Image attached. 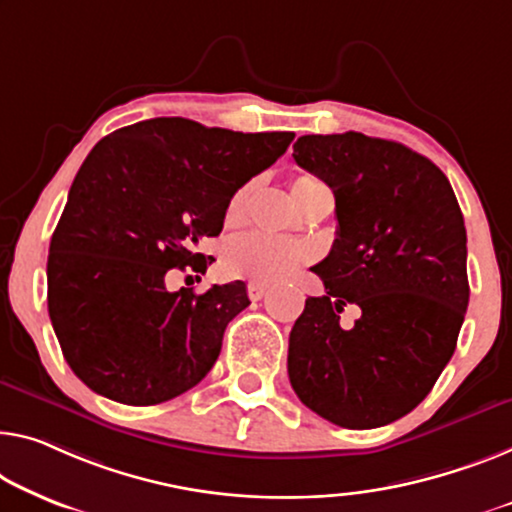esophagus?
I'll return each instance as SVG.
<instances>
[{
	"mask_svg": "<svg viewBox=\"0 0 512 512\" xmlns=\"http://www.w3.org/2000/svg\"><path fill=\"white\" fill-rule=\"evenodd\" d=\"M266 292H269V287L262 285V282H250V285H248V296L253 301H262Z\"/></svg>",
	"mask_w": 512,
	"mask_h": 512,
	"instance_id": "esophagus-1",
	"label": "esophagus"
}]
</instances>
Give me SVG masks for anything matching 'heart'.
I'll return each instance as SVG.
<instances>
[{
    "label": "heart",
    "instance_id": "b5f03b06",
    "mask_svg": "<svg viewBox=\"0 0 512 512\" xmlns=\"http://www.w3.org/2000/svg\"><path fill=\"white\" fill-rule=\"evenodd\" d=\"M310 181L308 177H299L292 181V188L301 186V183ZM250 195V186H243L232 195L230 204H227L225 220L227 223H236L241 218L243 209H246ZM310 259V248L303 243L280 241L271 239L266 234H243L236 236L227 248L225 264L230 273L241 278H248L253 282H262V285H276V282L287 280L292 273L299 269L303 262Z\"/></svg>",
    "mask_w": 512,
    "mask_h": 512
}]
</instances>
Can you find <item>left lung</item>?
I'll return each mask as SVG.
<instances>
[{"instance_id": "left-lung-1", "label": "left lung", "mask_w": 512, "mask_h": 512, "mask_svg": "<svg viewBox=\"0 0 512 512\" xmlns=\"http://www.w3.org/2000/svg\"><path fill=\"white\" fill-rule=\"evenodd\" d=\"M294 160L335 195L338 236L312 271L289 333L287 372L305 407L340 427L398 421L451 361L469 305L467 230L446 174L400 142L303 135ZM356 304L354 327L339 324Z\"/></svg>"}]
</instances>
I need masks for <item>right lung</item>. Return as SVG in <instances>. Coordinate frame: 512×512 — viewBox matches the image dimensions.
Listing matches in <instances>:
<instances>
[{
    "label": "right lung",
    "instance_id": "right-lung-1",
    "mask_svg": "<svg viewBox=\"0 0 512 512\" xmlns=\"http://www.w3.org/2000/svg\"><path fill=\"white\" fill-rule=\"evenodd\" d=\"M292 140L158 117L89 151L50 241L48 312L91 391L149 407L207 377L227 324L250 305L246 285L167 292L165 278L207 271L197 243L220 234L232 195Z\"/></svg>",
    "mask_w": 512,
    "mask_h": 512
}]
</instances>
